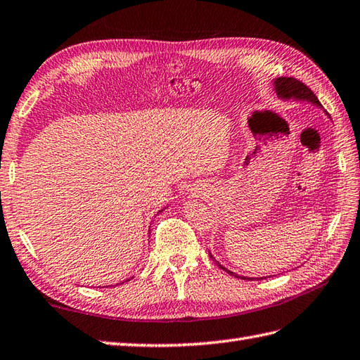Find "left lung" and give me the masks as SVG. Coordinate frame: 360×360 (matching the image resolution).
Segmentation results:
<instances>
[{
	"mask_svg": "<svg viewBox=\"0 0 360 360\" xmlns=\"http://www.w3.org/2000/svg\"><path fill=\"white\" fill-rule=\"evenodd\" d=\"M273 89L276 92V95L281 100L283 101H307V103H311V105L316 106V108H321L322 109V105L321 101L317 100V97L314 95V92L309 89L308 86L303 84L302 82H299V79L295 78H291V77H281V78H276L273 82ZM325 115H328V112L326 110H323ZM330 117V115H328ZM331 118V117H330ZM210 257L215 262V265H217L219 268H221L223 271H226L228 274L234 276L237 278H242V281H254V278H257V281H262V278H266V277H246V276H238L236 273H233V271H229L228 268H225L223 265H220V263L214 259V255L211 254L210 251Z\"/></svg>",
	"mask_w": 360,
	"mask_h": 360,
	"instance_id": "8db88e82",
	"label": "left lung"
}]
</instances>
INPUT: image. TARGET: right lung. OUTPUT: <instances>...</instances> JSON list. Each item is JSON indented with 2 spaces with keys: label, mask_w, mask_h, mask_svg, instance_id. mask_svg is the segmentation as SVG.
I'll use <instances>...</instances> for the list:
<instances>
[{
  "label": "right lung",
  "mask_w": 360,
  "mask_h": 360,
  "mask_svg": "<svg viewBox=\"0 0 360 360\" xmlns=\"http://www.w3.org/2000/svg\"><path fill=\"white\" fill-rule=\"evenodd\" d=\"M163 210H166V207H163ZM163 210H162V211H163ZM162 211H158V214H160V212H162ZM158 214H157V215H158ZM127 281H129V278H127ZM127 281H126V282H127Z\"/></svg>",
  "instance_id": "1"
}]
</instances>
